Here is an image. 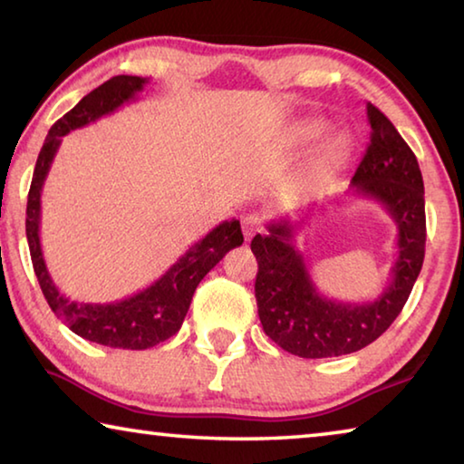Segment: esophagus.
I'll use <instances>...</instances> for the list:
<instances>
[{"label": "esophagus", "mask_w": 464, "mask_h": 464, "mask_svg": "<svg viewBox=\"0 0 464 464\" xmlns=\"http://www.w3.org/2000/svg\"><path fill=\"white\" fill-rule=\"evenodd\" d=\"M241 229H243V237H246V241H249L256 233L262 231L260 218H257L256 215H246L241 218Z\"/></svg>", "instance_id": "obj_1"}]
</instances>
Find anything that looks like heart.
Wrapping results in <instances>:
<instances>
[{
    "label": "heart",
    "mask_w": 464,
    "mask_h": 464,
    "mask_svg": "<svg viewBox=\"0 0 464 464\" xmlns=\"http://www.w3.org/2000/svg\"><path fill=\"white\" fill-rule=\"evenodd\" d=\"M321 130H324V122H319V121H304L301 124H296L295 139L296 140H309L313 137H317ZM342 147H343V140L340 137L327 139L325 145L321 147V151H319V160H332V157L340 155Z\"/></svg>",
    "instance_id": "b5f03b06"
}]
</instances>
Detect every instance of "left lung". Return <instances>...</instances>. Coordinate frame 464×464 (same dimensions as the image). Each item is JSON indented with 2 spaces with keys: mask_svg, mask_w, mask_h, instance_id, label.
Segmentation results:
<instances>
[{
  "mask_svg": "<svg viewBox=\"0 0 464 464\" xmlns=\"http://www.w3.org/2000/svg\"><path fill=\"white\" fill-rule=\"evenodd\" d=\"M371 143L352 176V192L368 196L397 225V260L379 298L342 303L315 288L301 249L296 223L272 221L251 239L257 260L256 301L266 335L301 358L352 354L387 332L420 276L426 254V202L421 171L410 145L379 108L366 104Z\"/></svg>",
  "mask_w": 464,
  "mask_h": 464,
  "instance_id": "1",
  "label": "left lung"
}]
</instances>
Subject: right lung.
<instances>
[{
  "label": "right lung",
  "instance_id": "right-lung-1",
  "mask_svg": "<svg viewBox=\"0 0 464 464\" xmlns=\"http://www.w3.org/2000/svg\"><path fill=\"white\" fill-rule=\"evenodd\" d=\"M149 83L147 77L116 75L83 96L77 106L53 124L38 153L26 204V239L34 274L43 295L63 324L93 343L122 350H147L179 332L200 280L223 260L225 254L243 243L237 218L223 221L194 246L151 286L114 303H77L67 298L46 270L41 247V194L61 139L75 129L96 122L114 110L137 100Z\"/></svg>",
  "mask_w": 464,
  "mask_h": 464
}]
</instances>
